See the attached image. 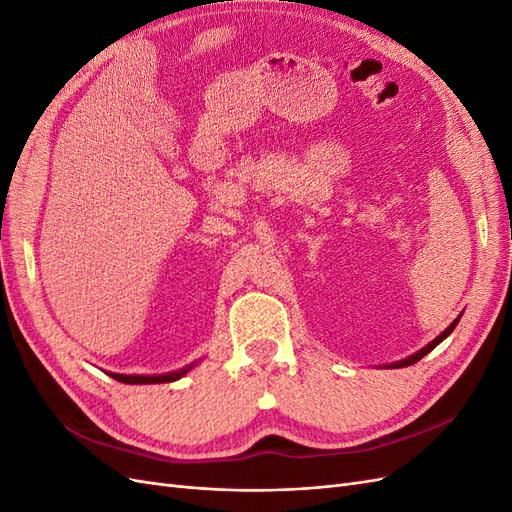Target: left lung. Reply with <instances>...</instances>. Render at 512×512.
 I'll return each mask as SVG.
<instances>
[{
    "label": "left lung",
    "mask_w": 512,
    "mask_h": 512,
    "mask_svg": "<svg viewBox=\"0 0 512 512\" xmlns=\"http://www.w3.org/2000/svg\"><path fill=\"white\" fill-rule=\"evenodd\" d=\"M457 322H459V318H457V320H453V324H451V327H448L446 331H442V333H440V335H438L436 339H433V342H431V344H427V346H425L423 350H418L416 354L408 356V359H404V361H399V363H395V365H391V367H408V365H414L416 361H421L425 354H429V352H431L433 348H436V346H438V344L442 342V339H446L448 335H451V333H453V329L457 327Z\"/></svg>",
    "instance_id": "1"
}]
</instances>
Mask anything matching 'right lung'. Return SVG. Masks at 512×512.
<instances>
[{
    "instance_id": "obj_1",
    "label": "right lung",
    "mask_w": 512,
    "mask_h": 512,
    "mask_svg": "<svg viewBox=\"0 0 512 512\" xmlns=\"http://www.w3.org/2000/svg\"><path fill=\"white\" fill-rule=\"evenodd\" d=\"M192 367V365H190ZM190 367H183L179 371H173V374H164V376H123V374H108L111 378L123 382V384H160V382H173L179 380L183 374H188Z\"/></svg>"
}]
</instances>
